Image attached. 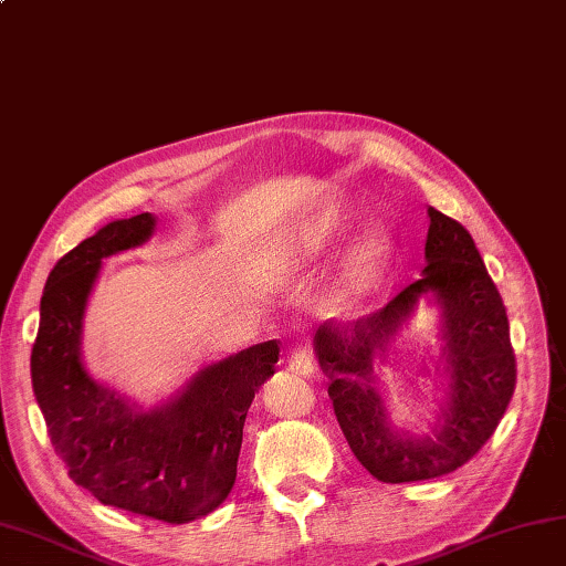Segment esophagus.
I'll return each mask as SVG.
<instances>
[{
  "label": "esophagus",
  "mask_w": 566,
  "mask_h": 566,
  "mask_svg": "<svg viewBox=\"0 0 566 566\" xmlns=\"http://www.w3.org/2000/svg\"><path fill=\"white\" fill-rule=\"evenodd\" d=\"M290 369L294 375H302V377H311L316 371V363H314V355H311V347L306 345H298L292 350L290 357Z\"/></svg>",
  "instance_id": "1"
}]
</instances>
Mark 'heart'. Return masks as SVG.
I'll list each match as a JSON object with an SVG mask.
<instances>
[{
    "label": "heart",
    "instance_id": "b5f03b06",
    "mask_svg": "<svg viewBox=\"0 0 566 566\" xmlns=\"http://www.w3.org/2000/svg\"><path fill=\"white\" fill-rule=\"evenodd\" d=\"M333 231V226H323V231L318 233V240H326ZM384 258H387V245H384V238L371 235L367 243L355 252V258L347 264V270L343 274V284H340V296L350 298L369 292V286H375L377 276L384 268Z\"/></svg>",
    "mask_w": 566,
    "mask_h": 566
}]
</instances>
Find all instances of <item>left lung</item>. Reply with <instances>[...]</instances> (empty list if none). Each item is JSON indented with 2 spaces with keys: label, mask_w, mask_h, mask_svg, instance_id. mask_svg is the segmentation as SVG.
<instances>
[{
  "label": "left lung",
  "mask_w": 566,
  "mask_h": 566,
  "mask_svg": "<svg viewBox=\"0 0 566 566\" xmlns=\"http://www.w3.org/2000/svg\"><path fill=\"white\" fill-rule=\"evenodd\" d=\"M428 216V262L420 280L347 328L323 323L314 338L343 436L359 464L387 484L436 479L472 460L494 436L515 389L506 306L472 235L438 209L430 207ZM423 293L436 295L443 308V356L451 375L436 439L392 430L370 371L374 355L386 352Z\"/></svg>",
  "instance_id": "left-lung-1"
}]
</instances>
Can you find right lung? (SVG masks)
Returning <instances> with one entry per match:
<instances>
[{"label":"right lung","mask_w":566,"mask_h":566,"mask_svg":"<svg viewBox=\"0 0 566 566\" xmlns=\"http://www.w3.org/2000/svg\"><path fill=\"white\" fill-rule=\"evenodd\" d=\"M155 216L106 223L57 260L41 296L31 381L55 454L104 506L163 523L209 515L235 484L248 408L274 375L280 343L252 345L203 367L170 403L143 413L82 363L84 306L102 260L143 245Z\"/></svg>","instance_id":"1"}]
</instances>
